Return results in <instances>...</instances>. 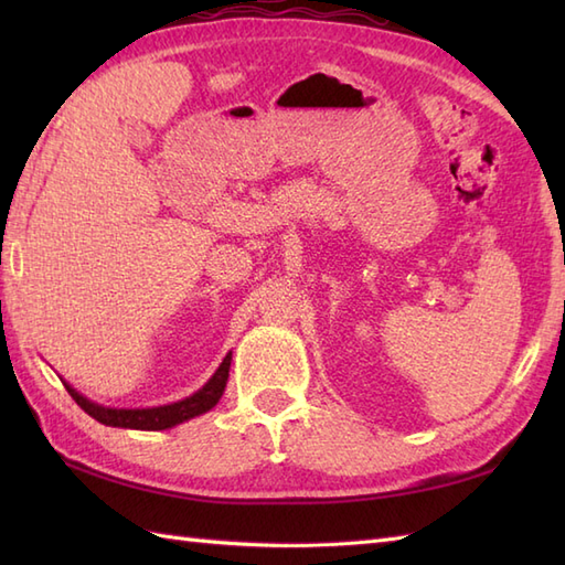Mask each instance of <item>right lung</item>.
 <instances>
[{
  "label": "right lung",
  "mask_w": 565,
  "mask_h": 565,
  "mask_svg": "<svg viewBox=\"0 0 565 565\" xmlns=\"http://www.w3.org/2000/svg\"><path fill=\"white\" fill-rule=\"evenodd\" d=\"M231 359H233V352H227L221 366L215 369V374L209 379L206 386L199 388L194 395H189L184 401L158 405V407H106L84 398V395L72 388L70 383H65V388L72 395V401H75L84 413L92 415L102 425L128 427V429H170L179 423H186L191 417L209 413L211 407L221 401L227 383V371H231Z\"/></svg>",
  "instance_id": "add662e5"
}]
</instances>
